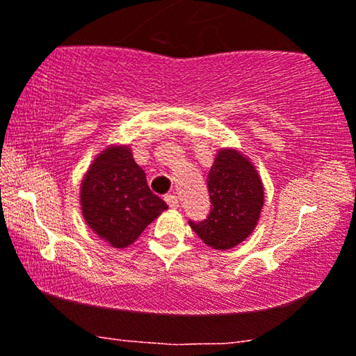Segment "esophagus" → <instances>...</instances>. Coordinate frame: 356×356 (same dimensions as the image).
I'll use <instances>...</instances> for the list:
<instances>
[{
    "instance_id": "34e87169",
    "label": "esophagus",
    "mask_w": 356,
    "mask_h": 356,
    "mask_svg": "<svg viewBox=\"0 0 356 356\" xmlns=\"http://www.w3.org/2000/svg\"><path fill=\"white\" fill-rule=\"evenodd\" d=\"M165 201H167V204L172 209H177L178 206H179V201H178V197L175 196V194H167V196H165Z\"/></svg>"
}]
</instances>
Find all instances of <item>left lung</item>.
<instances>
[{
  "instance_id": "8db88e82",
  "label": "left lung",
  "mask_w": 356,
  "mask_h": 356,
  "mask_svg": "<svg viewBox=\"0 0 356 356\" xmlns=\"http://www.w3.org/2000/svg\"><path fill=\"white\" fill-rule=\"evenodd\" d=\"M211 212L201 222L189 220L196 235L213 250H230L251 235L264 189L250 160L233 149L220 150L207 175Z\"/></svg>"
}]
</instances>
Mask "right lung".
I'll list each match as a JSON object with an SVG mask.
<instances>
[{"label":"right lung","mask_w":356,"mask_h":356,"mask_svg":"<svg viewBox=\"0 0 356 356\" xmlns=\"http://www.w3.org/2000/svg\"><path fill=\"white\" fill-rule=\"evenodd\" d=\"M86 222L115 248L138 240L168 206L150 191L129 147H108L90 165L81 186Z\"/></svg>","instance_id":"right-lung-1"}]
</instances>
